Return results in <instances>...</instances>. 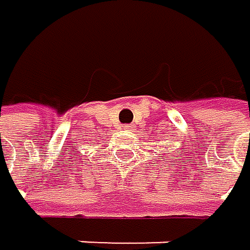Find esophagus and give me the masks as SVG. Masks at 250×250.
Wrapping results in <instances>:
<instances>
[{"mask_svg": "<svg viewBox=\"0 0 250 250\" xmlns=\"http://www.w3.org/2000/svg\"><path fill=\"white\" fill-rule=\"evenodd\" d=\"M132 129V126H124V130H130Z\"/></svg>", "mask_w": 250, "mask_h": 250, "instance_id": "34e87169", "label": "esophagus"}]
</instances>
